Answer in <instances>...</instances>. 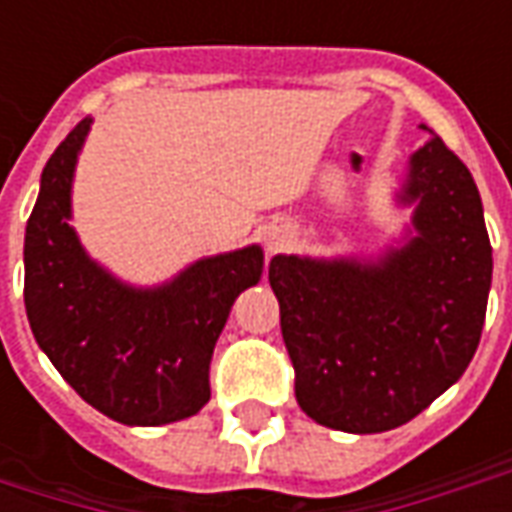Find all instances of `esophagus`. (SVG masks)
<instances>
[{
    "label": "esophagus",
    "mask_w": 512,
    "mask_h": 512,
    "mask_svg": "<svg viewBox=\"0 0 512 512\" xmlns=\"http://www.w3.org/2000/svg\"><path fill=\"white\" fill-rule=\"evenodd\" d=\"M285 241H288V233H285V230H282V233H268V238H266V244L271 252H274V249H279V246L285 244Z\"/></svg>",
    "instance_id": "1"
}]
</instances>
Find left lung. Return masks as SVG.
Segmentation results:
<instances>
[{"mask_svg": "<svg viewBox=\"0 0 512 512\" xmlns=\"http://www.w3.org/2000/svg\"><path fill=\"white\" fill-rule=\"evenodd\" d=\"M400 200L417 202V238L378 263H268L296 400L326 428L406 425L463 376L483 334L494 268L483 202L439 134L411 158Z\"/></svg>", "mask_w": 512, "mask_h": 512, "instance_id": "obj_1", "label": "left lung"}]
</instances>
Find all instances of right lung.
<instances>
[{"label": "right lung", "mask_w": 512, "mask_h": 512, "mask_svg": "<svg viewBox=\"0 0 512 512\" xmlns=\"http://www.w3.org/2000/svg\"><path fill=\"white\" fill-rule=\"evenodd\" d=\"M90 117L51 153L24 238V307L51 365L123 425H164L211 397V356L235 296L263 274L260 246L208 257L158 290L120 285L68 224L71 178Z\"/></svg>", "instance_id": "obj_1"}]
</instances>
